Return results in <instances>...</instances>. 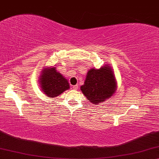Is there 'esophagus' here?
Instances as JSON below:
<instances>
[{
    "instance_id": "1",
    "label": "esophagus",
    "mask_w": 159,
    "mask_h": 159,
    "mask_svg": "<svg viewBox=\"0 0 159 159\" xmlns=\"http://www.w3.org/2000/svg\"><path fill=\"white\" fill-rule=\"evenodd\" d=\"M72 89H73L74 90H77L78 89V85H73V86H72Z\"/></svg>"
}]
</instances>
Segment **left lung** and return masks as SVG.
<instances>
[{
  "instance_id": "1",
  "label": "left lung",
  "mask_w": 159,
  "mask_h": 159,
  "mask_svg": "<svg viewBox=\"0 0 159 159\" xmlns=\"http://www.w3.org/2000/svg\"><path fill=\"white\" fill-rule=\"evenodd\" d=\"M116 87L113 72L107 65L100 69L91 68L89 70L85 83L80 87V89L88 100L95 105H99L113 94Z\"/></svg>"
}]
</instances>
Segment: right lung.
Listing matches in <instances>:
<instances>
[{"label":"right lung","instance_id":"right-lung-1","mask_svg":"<svg viewBox=\"0 0 159 159\" xmlns=\"http://www.w3.org/2000/svg\"><path fill=\"white\" fill-rule=\"evenodd\" d=\"M41 89L46 95L55 97L69 89V84L55 68H46L40 77Z\"/></svg>","mask_w":159,"mask_h":159}]
</instances>
